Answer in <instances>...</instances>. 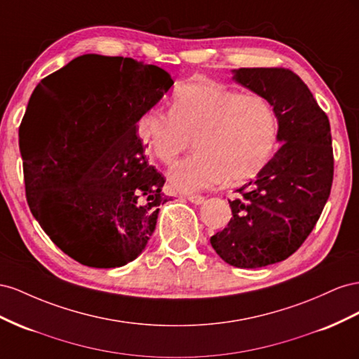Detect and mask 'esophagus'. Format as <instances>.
Instances as JSON below:
<instances>
[{
	"label": "esophagus",
	"mask_w": 359,
	"mask_h": 359,
	"mask_svg": "<svg viewBox=\"0 0 359 359\" xmlns=\"http://www.w3.org/2000/svg\"><path fill=\"white\" fill-rule=\"evenodd\" d=\"M187 198H188V201H191L194 204H203L204 203V197H201V196H188Z\"/></svg>",
	"instance_id": "obj_1"
}]
</instances>
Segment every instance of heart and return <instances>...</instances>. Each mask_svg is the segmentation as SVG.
<instances>
[{
    "label": "heart",
    "instance_id": "b5f03b06",
    "mask_svg": "<svg viewBox=\"0 0 359 359\" xmlns=\"http://www.w3.org/2000/svg\"><path fill=\"white\" fill-rule=\"evenodd\" d=\"M137 130L165 165H172L194 140L197 153L168 172L174 189L191 194L257 176L275 155L280 123L266 97L198 81L174 90L170 112L155 108L142 114Z\"/></svg>",
    "mask_w": 359,
    "mask_h": 359
}]
</instances>
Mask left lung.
Here are the masks:
<instances>
[{
  "label": "left lung",
  "instance_id": "obj_1",
  "mask_svg": "<svg viewBox=\"0 0 359 359\" xmlns=\"http://www.w3.org/2000/svg\"><path fill=\"white\" fill-rule=\"evenodd\" d=\"M238 84L271 102L280 123L281 147L229 201L233 218L210 238L219 257L255 269L283 262L314 229L334 177L331 126L310 88L289 69L231 70Z\"/></svg>",
  "mask_w": 359,
  "mask_h": 359
}]
</instances>
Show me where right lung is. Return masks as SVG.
Instances as JSON below:
<instances>
[{
    "instance_id": "1",
    "label": "right lung",
    "mask_w": 359,
    "mask_h": 359,
    "mask_svg": "<svg viewBox=\"0 0 359 359\" xmlns=\"http://www.w3.org/2000/svg\"><path fill=\"white\" fill-rule=\"evenodd\" d=\"M93 62L111 75L83 90L62 87ZM172 84L158 66L86 54L43 78L29 97L27 118L45 141L22 150L27 200L50 241L81 264L125 266L155 231L168 201L165 179L149 163L137 123Z\"/></svg>"
}]
</instances>
